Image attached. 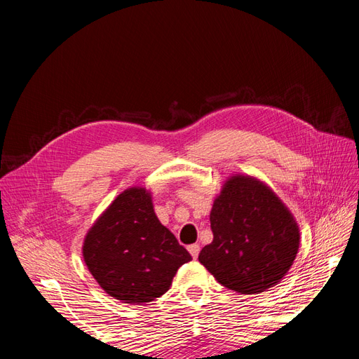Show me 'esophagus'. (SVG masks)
Segmentation results:
<instances>
[{
    "instance_id": "obj_1",
    "label": "esophagus",
    "mask_w": 359,
    "mask_h": 359,
    "mask_svg": "<svg viewBox=\"0 0 359 359\" xmlns=\"http://www.w3.org/2000/svg\"><path fill=\"white\" fill-rule=\"evenodd\" d=\"M189 252L190 255L193 256V259H196L199 256V252H201V245L199 244H191L189 245Z\"/></svg>"
}]
</instances>
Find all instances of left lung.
<instances>
[{"mask_svg": "<svg viewBox=\"0 0 359 359\" xmlns=\"http://www.w3.org/2000/svg\"><path fill=\"white\" fill-rule=\"evenodd\" d=\"M212 243L199 262L224 287L243 295L265 292L285 278L299 248V226L268 184L235 173L210 212Z\"/></svg>", "mask_w": 359, "mask_h": 359, "instance_id": "8db88e82", "label": "left lung"}]
</instances>
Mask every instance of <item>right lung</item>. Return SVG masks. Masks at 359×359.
I'll list each match as a JSON object with an SVG mask.
<instances>
[{
  "instance_id": "obj_1",
  "label": "right lung",
  "mask_w": 359,
  "mask_h": 359,
  "mask_svg": "<svg viewBox=\"0 0 359 359\" xmlns=\"http://www.w3.org/2000/svg\"><path fill=\"white\" fill-rule=\"evenodd\" d=\"M83 262L107 295L126 302L154 301L166 293L181 265L191 260L154 212L147 187H128L86 232Z\"/></svg>"
}]
</instances>
